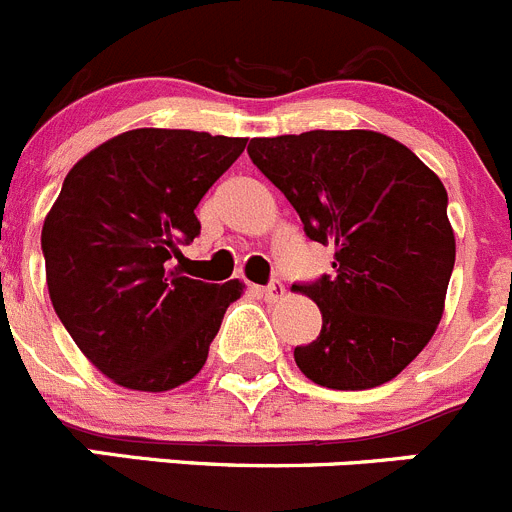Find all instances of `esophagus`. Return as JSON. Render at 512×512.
I'll return each mask as SVG.
<instances>
[{"label": "esophagus", "instance_id": "34e87169", "mask_svg": "<svg viewBox=\"0 0 512 512\" xmlns=\"http://www.w3.org/2000/svg\"><path fill=\"white\" fill-rule=\"evenodd\" d=\"M284 284H281L279 279H274L271 284H266L264 289H261V296H264L266 301H279L281 296H284Z\"/></svg>", "mask_w": 512, "mask_h": 512}]
</instances>
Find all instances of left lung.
<instances>
[{"label": "left lung", "mask_w": 512, "mask_h": 512, "mask_svg": "<svg viewBox=\"0 0 512 512\" xmlns=\"http://www.w3.org/2000/svg\"><path fill=\"white\" fill-rule=\"evenodd\" d=\"M248 158L286 196L334 274L294 284L321 332L294 349L311 382L369 389L397 377L440 324L455 266L447 191L397 140L372 130L253 138Z\"/></svg>", "instance_id": "8db88e82"}]
</instances>
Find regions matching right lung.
I'll list each match as a JSON object with an SVG mask.
<instances>
[{
    "label": "right lung",
    "instance_id": "add662e5",
    "mask_svg": "<svg viewBox=\"0 0 512 512\" xmlns=\"http://www.w3.org/2000/svg\"><path fill=\"white\" fill-rule=\"evenodd\" d=\"M243 138L140 128L90 150L42 226L57 316L102 374L165 392L201 372L241 284L180 274L201 233L196 208L236 163Z\"/></svg>",
    "mask_w": 512,
    "mask_h": 512
}]
</instances>
